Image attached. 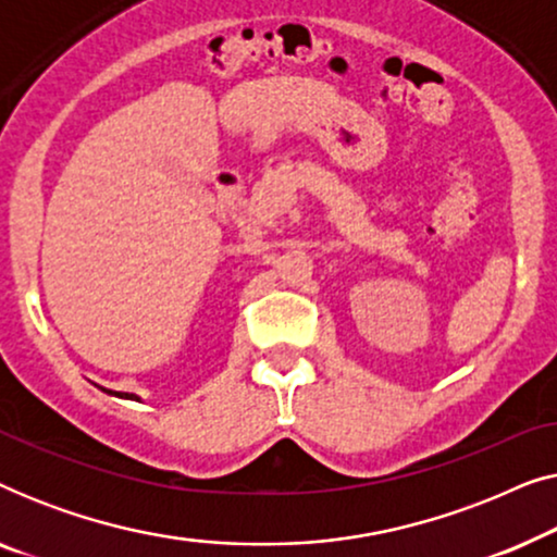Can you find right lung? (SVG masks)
<instances>
[{
	"label": "right lung",
	"instance_id": "add662e5",
	"mask_svg": "<svg viewBox=\"0 0 557 557\" xmlns=\"http://www.w3.org/2000/svg\"><path fill=\"white\" fill-rule=\"evenodd\" d=\"M98 387H101L103 393H109V395H116V398H126V400H141L139 395H136V393H121V391H111V387H103V385H98Z\"/></svg>",
	"mask_w": 557,
	"mask_h": 557
}]
</instances>
